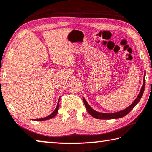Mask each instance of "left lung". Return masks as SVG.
<instances>
[{
    "mask_svg": "<svg viewBox=\"0 0 152 152\" xmlns=\"http://www.w3.org/2000/svg\"><path fill=\"white\" fill-rule=\"evenodd\" d=\"M145 72L144 73V77H143V85H142V87L141 88L140 92H139L138 96H137L135 100L132 102L131 105H129L128 107H126V109L123 110L119 111V112H114V113H102L99 112L97 111H95L93 110L92 107H91L90 105H88V103L86 102V99L83 97V102L85 103V107L86 108V110L87 112L90 114L93 118L97 119H102V120H110V119H117V118H120L124 117V115H126L129 114V113L131 112V111L133 109V107L135 106V105L139 103V101H140L141 98L143 95L144 89H145Z\"/></svg>",
    "mask_w": 152,
    "mask_h": 152,
    "instance_id": "1",
    "label": "left lung"
}]
</instances>
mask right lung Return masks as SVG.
<instances>
[{
    "label": "right lung",
    "mask_w": 152,
    "mask_h": 152,
    "mask_svg": "<svg viewBox=\"0 0 152 152\" xmlns=\"http://www.w3.org/2000/svg\"><path fill=\"white\" fill-rule=\"evenodd\" d=\"M59 99L58 103H57V105L56 108H55V110L51 113V114L48 115V116L45 117V118H39V119H35L34 120H37V121H43V120H49V119L53 118H54V117L55 116V115H57V112H58V110H59Z\"/></svg>",
    "instance_id": "obj_1"
}]
</instances>
